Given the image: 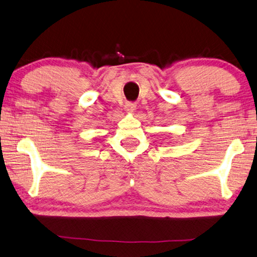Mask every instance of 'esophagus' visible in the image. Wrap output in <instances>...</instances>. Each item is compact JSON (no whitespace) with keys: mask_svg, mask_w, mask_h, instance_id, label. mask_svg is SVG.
I'll return each mask as SVG.
<instances>
[{"mask_svg":"<svg viewBox=\"0 0 257 257\" xmlns=\"http://www.w3.org/2000/svg\"><path fill=\"white\" fill-rule=\"evenodd\" d=\"M124 108H125V110H127V112L133 113V112H135V110H136V104H135V102H125Z\"/></svg>","mask_w":257,"mask_h":257,"instance_id":"34e87169","label":"esophagus"}]
</instances>
